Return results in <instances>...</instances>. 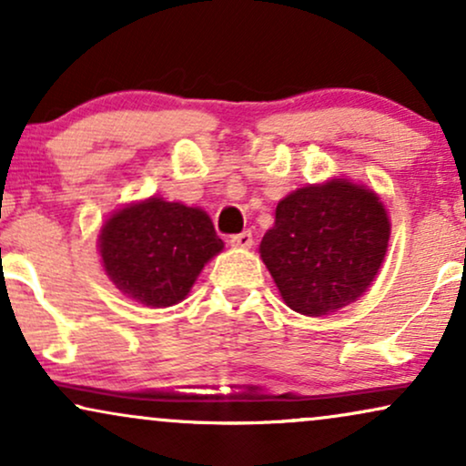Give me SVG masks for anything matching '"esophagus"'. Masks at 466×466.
I'll return each mask as SVG.
<instances>
[{
	"label": "esophagus",
	"mask_w": 466,
	"mask_h": 466,
	"mask_svg": "<svg viewBox=\"0 0 466 466\" xmlns=\"http://www.w3.org/2000/svg\"><path fill=\"white\" fill-rule=\"evenodd\" d=\"M229 245H232V247H240V249H249V247L253 245L251 232L234 234V237H229Z\"/></svg>",
	"instance_id": "esophagus-1"
}]
</instances>
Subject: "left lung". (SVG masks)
<instances>
[{
  "instance_id": "obj_1",
  "label": "left lung",
  "mask_w": 466,
  "mask_h": 466,
  "mask_svg": "<svg viewBox=\"0 0 466 466\" xmlns=\"http://www.w3.org/2000/svg\"><path fill=\"white\" fill-rule=\"evenodd\" d=\"M391 223L374 191L346 178L292 191L260 243L286 305L327 316L368 290L385 260Z\"/></svg>"
}]
</instances>
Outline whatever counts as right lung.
Listing matches in <instances>:
<instances>
[{
	"label": "right lung",
	"instance_id": "add662e5",
	"mask_svg": "<svg viewBox=\"0 0 466 466\" xmlns=\"http://www.w3.org/2000/svg\"><path fill=\"white\" fill-rule=\"evenodd\" d=\"M221 249L223 240L202 208L157 196L116 210L98 237L105 273L146 308L180 303Z\"/></svg>",
	"mask_w": 466,
	"mask_h": 466
}]
</instances>
